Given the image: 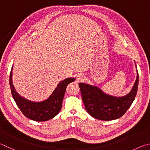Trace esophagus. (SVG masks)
Instances as JSON below:
<instances>
[{"instance_id":"34e87169","label":"esophagus","mask_w":150,"mask_h":150,"mask_svg":"<svg viewBox=\"0 0 150 150\" xmlns=\"http://www.w3.org/2000/svg\"><path fill=\"white\" fill-rule=\"evenodd\" d=\"M84 79H85L84 76L82 74H78L77 76L76 80V82H82L83 80H84Z\"/></svg>"}]
</instances>
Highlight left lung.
Instances as JSON below:
<instances>
[{"mask_svg":"<svg viewBox=\"0 0 150 150\" xmlns=\"http://www.w3.org/2000/svg\"><path fill=\"white\" fill-rule=\"evenodd\" d=\"M136 72L137 76L132 90L122 97L109 95L96 86L80 83L82 99L88 113L93 118L101 120H112L121 117L130 108L137 93L138 70Z\"/></svg>","mask_w":150,"mask_h":150,"instance_id":"8db88e82","label":"left lung"}]
</instances>
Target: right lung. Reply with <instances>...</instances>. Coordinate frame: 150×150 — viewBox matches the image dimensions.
I'll use <instances>...</instances> for the list:
<instances>
[{
    "instance_id": "add662e5",
    "label": "right lung",
    "mask_w": 150,
    "mask_h": 150,
    "mask_svg": "<svg viewBox=\"0 0 150 150\" xmlns=\"http://www.w3.org/2000/svg\"><path fill=\"white\" fill-rule=\"evenodd\" d=\"M13 66L10 74V86L12 98L25 116L35 121H46L54 118L62 108L67 86L75 80V78H66L58 84L53 92L48 98L43 101H32L23 98L18 94L12 83Z\"/></svg>"
}]
</instances>
